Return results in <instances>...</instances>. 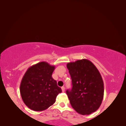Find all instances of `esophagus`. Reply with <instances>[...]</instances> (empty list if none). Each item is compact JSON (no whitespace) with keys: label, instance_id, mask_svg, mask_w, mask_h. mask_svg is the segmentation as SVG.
Wrapping results in <instances>:
<instances>
[{"label":"esophagus","instance_id":"obj_1","mask_svg":"<svg viewBox=\"0 0 126 126\" xmlns=\"http://www.w3.org/2000/svg\"><path fill=\"white\" fill-rule=\"evenodd\" d=\"M61 89H62V91H63V92H65V87H62Z\"/></svg>","mask_w":126,"mask_h":126}]
</instances>
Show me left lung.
Wrapping results in <instances>:
<instances>
[{
  "instance_id": "obj_1",
  "label": "left lung",
  "mask_w": 126,
  "mask_h": 126,
  "mask_svg": "<svg viewBox=\"0 0 126 126\" xmlns=\"http://www.w3.org/2000/svg\"><path fill=\"white\" fill-rule=\"evenodd\" d=\"M72 79L66 93L72 107L81 115H89L100 107L104 96V83L94 63L83 59L67 63Z\"/></svg>"
}]
</instances>
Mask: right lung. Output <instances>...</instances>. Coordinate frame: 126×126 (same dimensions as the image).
I'll list each match as a JSON object with an SVG mask.
<instances>
[{
  "instance_id": "right-lung-1",
  "label": "right lung",
  "mask_w": 126,
  "mask_h": 126,
  "mask_svg": "<svg viewBox=\"0 0 126 126\" xmlns=\"http://www.w3.org/2000/svg\"><path fill=\"white\" fill-rule=\"evenodd\" d=\"M55 69L46 62H41L29 68L22 78L20 92L25 104L35 111L45 110L56 101L61 88L53 79Z\"/></svg>"
}]
</instances>
